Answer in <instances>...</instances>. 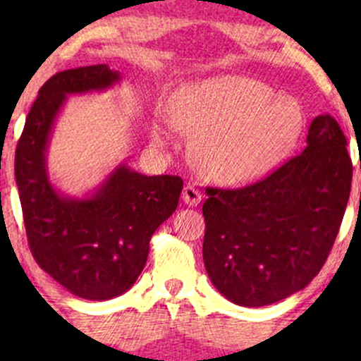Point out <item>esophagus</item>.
Here are the masks:
<instances>
[{
    "instance_id": "1",
    "label": "esophagus",
    "mask_w": 361,
    "mask_h": 361,
    "mask_svg": "<svg viewBox=\"0 0 361 361\" xmlns=\"http://www.w3.org/2000/svg\"><path fill=\"white\" fill-rule=\"evenodd\" d=\"M201 199H202L201 192H199L194 185H187V187L183 188L185 204H188V206H197V204L201 202Z\"/></svg>"
}]
</instances>
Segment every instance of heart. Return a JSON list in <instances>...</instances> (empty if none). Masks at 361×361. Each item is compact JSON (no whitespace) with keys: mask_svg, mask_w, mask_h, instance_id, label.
<instances>
[{"mask_svg":"<svg viewBox=\"0 0 361 361\" xmlns=\"http://www.w3.org/2000/svg\"><path fill=\"white\" fill-rule=\"evenodd\" d=\"M180 129L199 134L194 154L211 178L239 183L271 169L297 143L304 113L292 97L274 96L248 76H218L190 85L171 108ZM154 137L166 143L159 127Z\"/></svg>","mask_w":361,"mask_h":361,"instance_id":"heart-1","label":"heart"}]
</instances>
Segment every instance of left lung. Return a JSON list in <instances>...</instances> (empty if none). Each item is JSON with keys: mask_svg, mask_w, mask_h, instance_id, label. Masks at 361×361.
Wrapping results in <instances>:
<instances>
[{"mask_svg": "<svg viewBox=\"0 0 361 361\" xmlns=\"http://www.w3.org/2000/svg\"><path fill=\"white\" fill-rule=\"evenodd\" d=\"M348 141L330 115L309 126L307 147L264 180L206 188L202 258L211 283L245 307L305 288L336 241L351 192Z\"/></svg>", "mask_w": 361, "mask_h": 361, "instance_id": "obj_1", "label": "left lung"}]
</instances>
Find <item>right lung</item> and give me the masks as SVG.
I'll use <instances>...</instances> for the list:
<instances>
[{
    "instance_id": "add662e5",
    "label": "right lung",
    "mask_w": 361,
    "mask_h": 361,
    "mask_svg": "<svg viewBox=\"0 0 361 361\" xmlns=\"http://www.w3.org/2000/svg\"><path fill=\"white\" fill-rule=\"evenodd\" d=\"M118 80L106 64L54 75L39 89L16 150L29 250L47 274L87 300L118 297L136 283L152 235L174 213L183 188L180 176H145L126 164L85 199L66 197L50 183L45 154L66 97L110 89Z\"/></svg>"
}]
</instances>
